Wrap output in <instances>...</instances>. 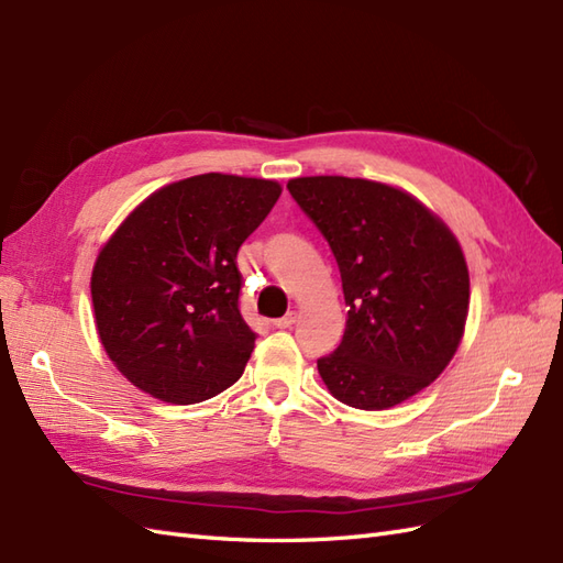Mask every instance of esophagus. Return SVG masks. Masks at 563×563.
I'll return each instance as SVG.
<instances>
[{
    "instance_id": "obj_1",
    "label": "esophagus",
    "mask_w": 563,
    "mask_h": 563,
    "mask_svg": "<svg viewBox=\"0 0 563 563\" xmlns=\"http://www.w3.org/2000/svg\"><path fill=\"white\" fill-rule=\"evenodd\" d=\"M294 322H296V312H286L284 318L274 320V327H277V329H289Z\"/></svg>"
}]
</instances>
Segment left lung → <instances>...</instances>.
I'll return each mask as SVG.
<instances>
[{
	"label": "left lung",
	"instance_id": "left-lung-1",
	"mask_svg": "<svg viewBox=\"0 0 563 563\" xmlns=\"http://www.w3.org/2000/svg\"><path fill=\"white\" fill-rule=\"evenodd\" d=\"M289 194L332 249L346 332L318 361L341 404L385 410L442 375L461 344L471 279L456 236L401 188L367 178L300 176Z\"/></svg>",
	"mask_w": 563,
	"mask_h": 563
}]
</instances>
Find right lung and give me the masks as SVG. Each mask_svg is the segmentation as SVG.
<instances>
[{
    "instance_id": "obj_1",
    "label": "right lung",
    "mask_w": 563,
    "mask_h": 563,
    "mask_svg": "<svg viewBox=\"0 0 563 563\" xmlns=\"http://www.w3.org/2000/svg\"><path fill=\"white\" fill-rule=\"evenodd\" d=\"M282 196L267 178L200 174L155 190L92 267L95 324L141 391L188 406L234 385L255 332L239 310L241 243Z\"/></svg>"
}]
</instances>
